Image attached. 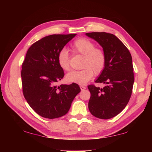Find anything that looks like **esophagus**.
<instances>
[{
	"mask_svg": "<svg viewBox=\"0 0 152 152\" xmlns=\"http://www.w3.org/2000/svg\"><path fill=\"white\" fill-rule=\"evenodd\" d=\"M80 88L81 91H84V90H85L86 88L84 86H82V85H80Z\"/></svg>",
	"mask_w": 152,
	"mask_h": 152,
	"instance_id": "1",
	"label": "esophagus"
}]
</instances>
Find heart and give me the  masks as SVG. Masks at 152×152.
I'll return each instance as SVG.
<instances>
[{
  "label": "heart",
  "mask_w": 152,
  "mask_h": 152,
  "mask_svg": "<svg viewBox=\"0 0 152 152\" xmlns=\"http://www.w3.org/2000/svg\"><path fill=\"white\" fill-rule=\"evenodd\" d=\"M74 53L84 56L81 70H72L66 76V80L72 83L84 84L94 75H99L103 71L106 56L104 51L95 48V44L86 38H80L74 41L72 45ZM58 61L64 70H70V58L68 51L62 49L59 51Z\"/></svg>",
  "instance_id": "1"
}]
</instances>
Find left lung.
<instances>
[{"label":"left lung","mask_w":152,"mask_h":152,"mask_svg":"<svg viewBox=\"0 0 152 152\" xmlns=\"http://www.w3.org/2000/svg\"><path fill=\"white\" fill-rule=\"evenodd\" d=\"M86 35L98 42L106 56L104 70L95 80L105 86H88V109L93 116L109 119L119 114L130 99L134 83L132 57L121 41L111 33L92 32Z\"/></svg>","instance_id":"obj_1"}]
</instances>
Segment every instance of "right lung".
<instances>
[{"label": "right lung", "instance_id": "right-lung-1", "mask_svg": "<svg viewBox=\"0 0 152 152\" xmlns=\"http://www.w3.org/2000/svg\"><path fill=\"white\" fill-rule=\"evenodd\" d=\"M76 35L46 36L26 53L21 70L23 92L29 106L43 117L52 119L65 115L80 92L76 83L56 85L64 76L58 61L59 51Z\"/></svg>", "mask_w": 152, "mask_h": 152}]
</instances>
